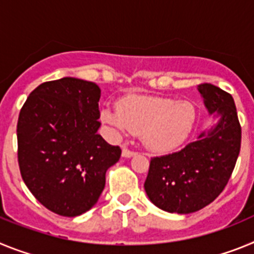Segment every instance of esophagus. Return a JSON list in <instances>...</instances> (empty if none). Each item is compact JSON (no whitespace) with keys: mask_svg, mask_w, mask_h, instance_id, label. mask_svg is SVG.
I'll return each mask as SVG.
<instances>
[{"mask_svg":"<svg viewBox=\"0 0 254 254\" xmlns=\"http://www.w3.org/2000/svg\"><path fill=\"white\" fill-rule=\"evenodd\" d=\"M134 154H136V152L132 151V150H129L128 147L123 146V149H122V156H123V158H131V156H133Z\"/></svg>","mask_w":254,"mask_h":254,"instance_id":"esophagus-1","label":"esophagus"}]
</instances>
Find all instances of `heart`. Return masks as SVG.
<instances>
[{"instance_id": "heart-1", "label": "heart", "mask_w": 254, "mask_h": 254, "mask_svg": "<svg viewBox=\"0 0 254 254\" xmlns=\"http://www.w3.org/2000/svg\"><path fill=\"white\" fill-rule=\"evenodd\" d=\"M196 120L192 103L150 95L126 96L117 109L108 107L102 111V121L114 134L138 133L143 145L154 152H169L185 143Z\"/></svg>"}]
</instances>
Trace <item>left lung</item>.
<instances>
[{
	"label": "left lung",
	"instance_id": "1",
	"mask_svg": "<svg viewBox=\"0 0 254 254\" xmlns=\"http://www.w3.org/2000/svg\"><path fill=\"white\" fill-rule=\"evenodd\" d=\"M198 91L217 125L179 151L152 158L143 185L150 201L168 212L190 214L210 205L228 185L241 151L233 96L212 84L198 85Z\"/></svg>",
	"mask_w": 254,
	"mask_h": 254
}]
</instances>
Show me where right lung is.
<instances>
[{
    "label": "right lung",
    "instance_id": "right-lung-1",
    "mask_svg": "<svg viewBox=\"0 0 254 254\" xmlns=\"http://www.w3.org/2000/svg\"><path fill=\"white\" fill-rule=\"evenodd\" d=\"M100 89L64 77L40 84L17 121V160L22 181L44 207L73 217L90 210L120 160V146L98 133Z\"/></svg>",
    "mask_w": 254,
    "mask_h": 254
}]
</instances>
